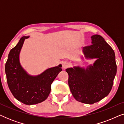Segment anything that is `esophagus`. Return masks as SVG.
I'll return each mask as SVG.
<instances>
[{
    "label": "esophagus",
    "mask_w": 124,
    "mask_h": 124,
    "mask_svg": "<svg viewBox=\"0 0 124 124\" xmlns=\"http://www.w3.org/2000/svg\"><path fill=\"white\" fill-rule=\"evenodd\" d=\"M62 68H63V69H66V68H67L68 67L69 64H68V62H62Z\"/></svg>",
    "instance_id": "obj_1"
}]
</instances>
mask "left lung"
I'll list each match as a JSON object with an SVG mask.
<instances>
[{
	"instance_id": "left-lung-1",
	"label": "left lung",
	"mask_w": 124,
	"mask_h": 124,
	"mask_svg": "<svg viewBox=\"0 0 124 124\" xmlns=\"http://www.w3.org/2000/svg\"><path fill=\"white\" fill-rule=\"evenodd\" d=\"M92 45L83 47L81 59H96L93 64L66 69L68 85L76 100L91 104L106 97L112 87L117 72L115 54L101 35L91 37Z\"/></svg>"
}]
</instances>
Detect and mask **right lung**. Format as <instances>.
Wrapping results in <instances>:
<instances>
[{"instance_id": "add662e5", "label": "right lung", "mask_w": 124, "mask_h": 124, "mask_svg": "<svg viewBox=\"0 0 124 124\" xmlns=\"http://www.w3.org/2000/svg\"><path fill=\"white\" fill-rule=\"evenodd\" d=\"M29 37H22L10 51L5 71L8 87L14 97L23 104L33 105L47 99L50 93L51 84L62 70V65L49 68L36 76L29 74L21 65L20 54L25 40Z\"/></svg>"}]
</instances>
